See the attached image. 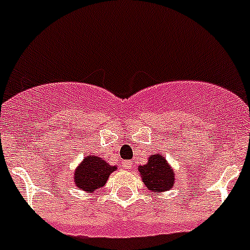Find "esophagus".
<instances>
[{"label": "esophagus", "mask_w": 250, "mask_h": 250, "mask_svg": "<svg viewBox=\"0 0 250 250\" xmlns=\"http://www.w3.org/2000/svg\"><path fill=\"white\" fill-rule=\"evenodd\" d=\"M122 166H123V168H125V169H129V168H130V162L125 161V162L122 163Z\"/></svg>", "instance_id": "1"}]
</instances>
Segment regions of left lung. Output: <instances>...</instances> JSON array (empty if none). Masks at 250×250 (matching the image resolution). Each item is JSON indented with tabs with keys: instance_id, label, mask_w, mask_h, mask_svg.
<instances>
[{
	"instance_id": "1",
	"label": "left lung",
	"mask_w": 250,
	"mask_h": 250,
	"mask_svg": "<svg viewBox=\"0 0 250 250\" xmlns=\"http://www.w3.org/2000/svg\"><path fill=\"white\" fill-rule=\"evenodd\" d=\"M139 172L147 188L157 193L172 188L175 181L173 169L161 155L151 156L146 165L140 166Z\"/></svg>"
}]
</instances>
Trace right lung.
Here are the masks:
<instances>
[{
  "instance_id": "right-lung-1",
  "label": "right lung",
  "mask_w": 250,
  "mask_h": 250,
  "mask_svg": "<svg viewBox=\"0 0 250 250\" xmlns=\"http://www.w3.org/2000/svg\"><path fill=\"white\" fill-rule=\"evenodd\" d=\"M115 169L116 167L107 165L103 158L88 156L83 158L81 166L75 172V183L81 190L93 192L105 185L109 175Z\"/></svg>"
}]
</instances>
